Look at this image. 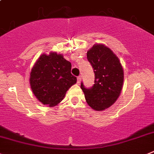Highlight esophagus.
Listing matches in <instances>:
<instances>
[{"label": "esophagus", "instance_id": "esophagus-1", "mask_svg": "<svg viewBox=\"0 0 154 154\" xmlns=\"http://www.w3.org/2000/svg\"><path fill=\"white\" fill-rule=\"evenodd\" d=\"M81 80H82V77L81 76H79L78 79H77V83H78V84H79V83L81 82Z\"/></svg>", "mask_w": 154, "mask_h": 154}]
</instances>
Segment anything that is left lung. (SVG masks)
<instances>
[{
  "label": "left lung",
  "instance_id": "8db88e82",
  "mask_svg": "<svg viewBox=\"0 0 154 154\" xmlns=\"http://www.w3.org/2000/svg\"><path fill=\"white\" fill-rule=\"evenodd\" d=\"M87 59L94 69V84L81 88L88 105L95 111L108 108L117 101L124 82V70L119 59L108 47L95 44L87 52Z\"/></svg>",
  "mask_w": 154,
  "mask_h": 154
}]
</instances>
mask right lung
Instances as JSON below:
<instances>
[{
	"label": "right lung",
	"mask_w": 154,
	"mask_h": 154,
	"mask_svg": "<svg viewBox=\"0 0 154 154\" xmlns=\"http://www.w3.org/2000/svg\"><path fill=\"white\" fill-rule=\"evenodd\" d=\"M72 64L61 54L50 53L39 56L29 76L31 89L43 105H57L77 79L71 73Z\"/></svg>",
	"instance_id": "right-lung-1"
}]
</instances>
